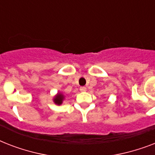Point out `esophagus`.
I'll return each instance as SVG.
<instances>
[{"mask_svg": "<svg viewBox=\"0 0 155 155\" xmlns=\"http://www.w3.org/2000/svg\"><path fill=\"white\" fill-rule=\"evenodd\" d=\"M80 90L81 91V92H85V91H87V88L85 87H80Z\"/></svg>", "mask_w": 155, "mask_h": 155, "instance_id": "34e87169", "label": "esophagus"}]
</instances>
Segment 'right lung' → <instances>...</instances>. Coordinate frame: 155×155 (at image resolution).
Returning a JSON list of instances; mask_svg holds the SVG:
<instances>
[{"instance_id":"add662e5","label":"right lung","mask_w":155,"mask_h":155,"mask_svg":"<svg viewBox=\"0 0 155 155\" xmlns=\"http://www.w3.org/2000/svg\"><path fill=\"white\" fill-rule=\"evenodd\" d=\"M65 99V96L62 93V92H58L57 94L54 97L53 101L54 103L57 104V105H60L63 104V100Z\"/></svg>"}]
</instances>
